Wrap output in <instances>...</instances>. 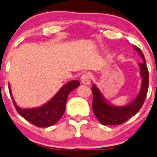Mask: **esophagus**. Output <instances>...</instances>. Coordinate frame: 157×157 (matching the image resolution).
Returning <instances> with one entry per match:
<instances>
[{
  "label": "esophagus",
  "instance_id": "34e87169",
  "mask_svg": "<svg viewBox=\"0 0 157 157\" xmlns=\"http://www.w3.org/2000/svg\"><path fill=\"white\" fill-rule=\"evenodd\" d=\"M91 79H92V75L90 73H86L83 74V75L81 76V80L82 83L86 84V85H90L91 83Z\"/></svg>",
  "mask_w": 157,
  "mask_h": 157
}]
</instances>
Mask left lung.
<instances>
[{
	"instance_id": "left-lung-1",
	"label": "left lung",
	"mask_w": 157,
	"mask_h": 157,
	"mask_svg": "<svg viewBox=\"0 0 157 157\" xmlns=\"http://www.w3.org/2000/svg\"><path fill=\"white\" fill-rule=\"evenodd\" d=\"M133 48L143 60L142 63H138L140 75L141 77V88L134 100L123 106L114 105L105 98L95 84L92 86V92L93 94L92 110L101 124L109 126L122 124L136 114L144 104L148 90L149 74L141 50L136 46H133Z\"/></svg>"
}]
</instances>
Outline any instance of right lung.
I'll return each mask as SVG.
<instances>
[{
  "label": "right lung",
  "instance_id": "add662e5",
  "mask_svg": "<svg viewBox=\"0 0 157 157\" xmlns=\"http://www.w3.org/2000/svg\"><path fill=\"white\" fill-rule=\"evenodd\" d=\"M77 80H71L65 83L57 93L44 105L34 108H22L16 105L12 95L10 85L9 90L18 113L29 122L37 127H49L56 123L65 111L66 102L69 93L80 86Z\"/></svg>",
  "mask_w": 157,
  "mask_h": 157
}]
</instances>
